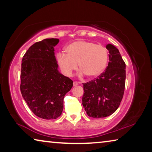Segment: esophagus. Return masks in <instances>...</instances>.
<instances>
[{
  "mask_svg": "<svg viewBox=\"0 0 152 152\" xmlns=\"http://www.w3.org/2000/svg\"><path fill=\"white\" fill-rule=\"evenodd\" d=\"M78 85V82H73V86H76Z\"/></svg>",
  "mask_w": 152,
  "mask_h": 152,
  "instance_id": "obj_1",
  "label": "esophagus"
}]
</instances>
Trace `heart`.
Returning a JSON list of instances; mask_svg holds the SVG:
<instances>
[{
	"instance_id": "heart-1",
	"label": "heart",
	"mask_w": 152,
	"mask_h": 152,
	"mask_svg": "<svg viewBox=\"0 0 152 152\" xmlns=\"http://www.w3.org/2000/svg\"><path fill=\"white\" fill-rule=\"evenodd\" d=\"M66 54L60 52L57 54L58 64L62 73L71 76L78 68L80 74H85L88 78L101 76L107 68L109 53L103 45L87 41H76L66 48Z\"/></svg>"
}]
</instances>
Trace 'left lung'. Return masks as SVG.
Masks as SVG:
<instances>
[{"instance_id":"left-lung-1","label":"left lung","mask_w":152,"mask_h":152,"mask_svg":"<svg viewBox=\"0 0 152 152\" xmlns=\"http://www.w3.org/2000/svg\"><path fill=\"white\" fill-rule=\"evenodd\" d=\"M109 64L101 76L83 84L82 104L88 116L103 118L116 111L123 97L125 63L118 49L108 44Z\"/></svg>"}]
</instances>
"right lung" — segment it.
<instances>
[{
  "label": "right lung",
  "mask_w": 152,
  "mask_h": 152,
  "mask_svg": "<svg viewBox=\"0 0 152 152\" xmlns=\"http://www.w3.org/2000/svg\"><path fill=\"white\" fill-rule=\"evenodd\" d=\"M58 39L35 43L22 59L20 91L28 107L36 116L56 119L63 110L65 94L73 81L61 74L54 56Z\"/></svg>",
  "instance_id": "obj_1"
}]
</instances>
